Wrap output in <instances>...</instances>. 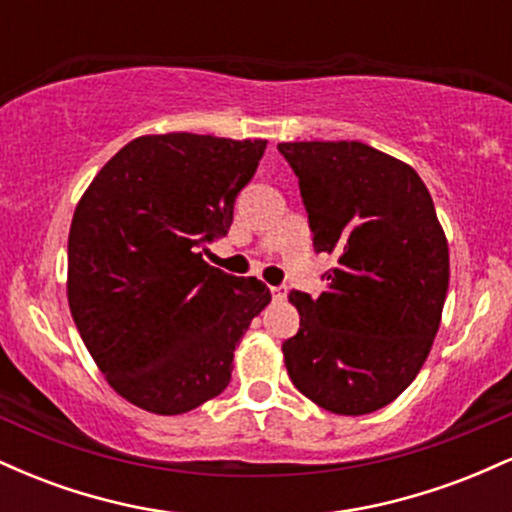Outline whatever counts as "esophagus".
Segmentation results:
<instances>
[{
	"label": "esophagus",
	"instance_id": "34e87169",
	"mask_svg": "<svg viewBox=\"0 0 512 512\" xmlns=\"http://www.w3.org/2000/svg\"><path fill=\"white\" fill-rule=\"evenodd\" d=\"M286 293H289V289H286V286H272V298H274V301H284Z\"/></svg>",
	"mask_w": 512,
	"mask_h": 512
}]
</instances>
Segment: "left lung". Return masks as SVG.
I'll return each mask as SVG.
<instances>
[{"label": "left lung", "instance_id": "1", "mask_svg": "<svg viewBox=\"0 0 512 512\" xmlns=\"http://www.w3.org/2000/svg\"><path fill=\"white\" fill-rule=\"evenodd\" d=\"M315 252L337 257L286 339L291 383L332 414L383 409L416 378L448 296L450 255L424 180L361 142H286Z\"/></svg>", "mask_w": 512, "mask_h": 512}]
</instances>
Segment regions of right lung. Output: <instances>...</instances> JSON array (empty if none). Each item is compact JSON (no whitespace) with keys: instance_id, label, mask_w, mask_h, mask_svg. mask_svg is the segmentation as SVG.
Segmentation results:
<instances>
[{"instance_id":"right-lung-1","label":"right lung","mask_w":512,"mask_h":512,"mask_svg":"<svg viewBox=\"0 0 512 512\" xmlns=\"http://www.w3.org/2000/svg\"><path fill=\"white\" fill-rule=\"evenodd\" d=\"M267 149L211 134L139 137L101 168L69 228V310L117 395L185 414L231 383L233 351L272 301L204 262Z\"/></svg>"}]
</instances>
